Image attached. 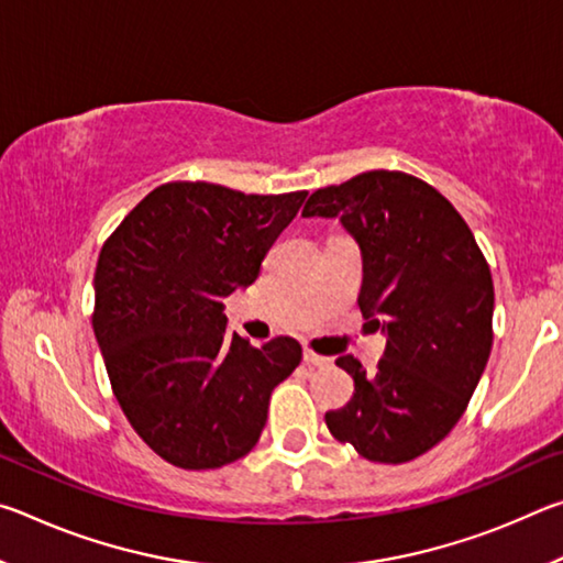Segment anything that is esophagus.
<instances>
[{"label":"esophagus","mask_w":563,"mask_h":563,"mask_svg":"<svg viewBox=\"0 0 563 563\" xmlns=\"http://www.w3.org/2000/svg\"><path fill=\"white\" fill-rule=\"evenodd\" d=\"M302 360L308 362V365H312V367H330L332 365V360L330 357H322V355H316V352L312 350H308L305 347L302 350Z\"/></svg>","instance_id":"34e87169"}]
</instances>
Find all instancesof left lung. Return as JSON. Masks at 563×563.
Returning <instances> with one entry per match:
<instances>
[{
	"instance_id": "8db88e82",
	"label": "left lung",
	"mask_w": 563,
	"mask_h": 563,
	"mask_svg": "<svg viewBox=\"0 0 563 563\" xmlns=\"http://www.w3.org/2000/svg\"><path fill=\"white\" fill-rule=\"evenodd\" d=\"M302 216L338 218L357 243V305L387 340L375 373L352 355L338 357L355 393L325 415L328 430L369 462L415 460L452 432L487 367L489 265L454 206L399 170L320 188Z\"/></svg>"
}]
</instances>
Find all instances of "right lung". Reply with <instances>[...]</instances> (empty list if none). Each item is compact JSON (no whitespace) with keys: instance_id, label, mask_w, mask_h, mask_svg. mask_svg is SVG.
I'll list each match as a JSON object with an SVG mask.
<instances>
[{"instance_id":"add662e5","label":"right lung","mask_w":563,"mask_h":563,"mask_svg":"<svg viewBox=\"0 0 563 563\" xmlns=\"http://www.w3.org/2000/svg\"><path fill=\"white\" fill-rule=\"evenodd\" d=\"M305 196L166 184L101 247L91 322L113 395L141 440L180 470L251 452L271 393L300 365L292 338L253 347L231 335L223 300L255 283Z\"/></svg>"}]
</instances>
